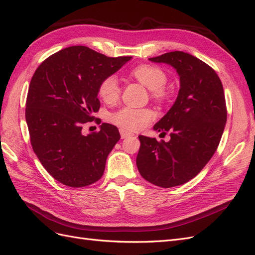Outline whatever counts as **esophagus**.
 Returning a JSON list of instances; mask_svg holds the SVG:
<instances>
[{"label": "esophagus", "mask_w": 255, "mask_h": 255, "mask_svg": "<svg viewBox=\"0 0 255 255\" xmlns=\"http://www.w3.org/2000/svg\"><path fill=\"white\" fill-rule=\"evenodd\" d=\"M119 132H120L121 138H128V137H130V136H133V134H132V133H129V132H128V130H126L125 128H120V129H119Z\"/></svg>", "instance_id": "1"}]
</instances>
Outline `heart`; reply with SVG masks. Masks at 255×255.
Here are the masks:
<instances>
[{
  "mask_svg": "<svg viewBox=\"0 0 255 255\" xmlns=\"http://www.w3.org/2000/svg\"><path fill=\"white\" fill-rule=\"evenodd\" d=\"M130 75L151 90V96L156 100L167 98L164 86L167 83V75L159 67L153 65H140L130 71ZM99 97L107 104L115 103L120 97V87L117 79L111 75L99 85ZM154 112L150 109H136L125 106L111 115L110 120L114 125L128 130H137L145 128L154 118Z\"/></svg>",
  "mask_w": 255,
  "mask_h": 255,
  "instance_id": "obj_1",
  "label": "heart"
}]
</instances>
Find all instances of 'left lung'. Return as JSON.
Here are the masks:
<instances>
[{
	"instance_id": "8db88e82",
	"label": "left lung",
	"mask_w": 255,
	"mask_h": 255,
	"mask_svg": "<svg viewBox=\"0 0 255 255\" xmlns=\"http://www.w3.org/2000/svg\"><path fill=\"white\" fill-rule=\"evenodd\" d=\"M149 60L173 67L180 90L171 109L153 127L160 134L170 132V140L138 136L136 165L145 181L169 188L194 179L217 150L227 122L226 98L214 69L191 54L174 51Z\"/></svg>"
}]
</instances>
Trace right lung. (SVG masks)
Returning a JSON list of instances; mask_svg holds the SVG:
<instances>
[{"label":"right lung","mask_w":255,"mask_h":255,"mask_svg":"<svg viewBox=\"0 0 255 255\" xmlns=\"http://www.w3.org/2000/svg\"><path fill=\"white\" fill-rule=\"evenodd\" d=\"M130 58L107 57L73 45L37 68L27 92L25 119L35 154L59 183L84 187L102 177L106 158L120 139L119 130L110 123L88 135L82 128L100 109V83Z\"/></svg>","instance_id":"right-lung-1"}]
</instances>
